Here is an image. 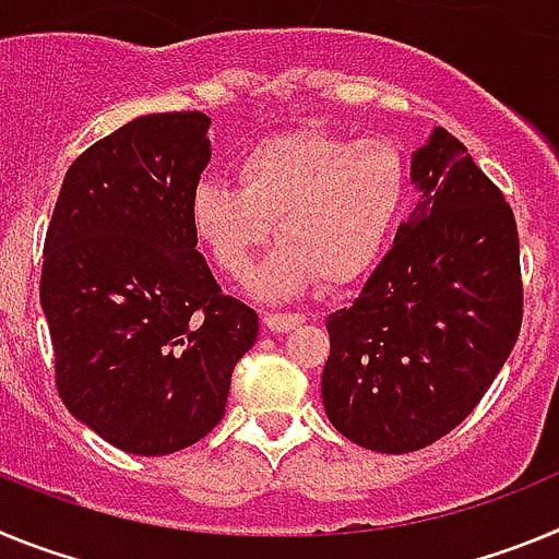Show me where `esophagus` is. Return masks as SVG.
<instances>
[{
  "mask_svg": "<svg viewBox=\"0 0 559 559\" xmlns=\"http://www.w3.org/2000/svg\"><path fill=\"white\" fill-rule=\"evenodd\" d=\"M263 324L271 330V333H288V330H296L299 324H305L302 313H265Z\"/></svg>",
  "mask_w": 559,
  "mask_h": 559,
  "instance_id": "34e87169",
  "label": "esophagus"
}]
</instances>
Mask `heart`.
I'll list each match as a JSON object with an SVG mask.
<instances>
[{"label":"heart","instance_id":"b5f03b06","mask_svg":"<svg viewBox=\"0 0 559 559\" xmlns=\"http://www.w3.org/2000/svg\"><path fill=\"white\" fill-rule=\"evenodd\" d=\"M235 179L192 187V235L224 274L246 280L276 224L283 243L257 271L254 294L283 299L372 269L406 201L408 165L389 140L294 131L240 153Z\"/></svg>","mask_w":559,"mask_h":559}]
</instances>
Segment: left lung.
<instances>
[{"instance_id":"obj_1","label":"left lung","mask_w":559,"mask_h":559,"mask_svg":"<svg viewBox=\"0 0 559 559\" xmlns=\"http://www.w3.org/2000/svg\"><path fill=\"white\" fill-rule=\"evenodd\" d=\"M423 199L349 308L330 313L322 374L335 431L378 453L431 445L490 389L521 333L512 206L456 136L412 159Z\"/></svg>"}]
</instances>
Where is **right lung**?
I'll list each match as a JSON object with an SVG mask.
<instances>
[{"label":"right lung","mask_w":559,"mask_h":559,"mask_svg":"<svg viewBox=\"0 0 559 559\" xmlns=\"http://www.w3.org/2000/svg\"><path fill=\"white\" fill-rule=\"evenodd\" d=\"M210 117L145 114L72 162L44 240L41 308L63 406L136 456L218 426L257 313L226 296L190 226Z\"/></svg>","instance_id":"obj_1"}]
</instances>
